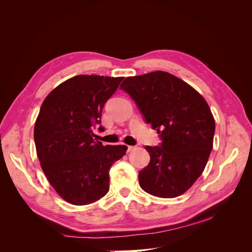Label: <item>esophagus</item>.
Returning a JSON list of instances; mask_svg holds the SVG:
<instances>
[{"instance_id":"34e87169","label":"esophagus","mask_w":252,"mask_h":252,"mask_svg":"<svg viewBox=\"0 0 252 252\" xmlns=\"http://www.w3.org/2000/svg\"><path fill=\"white\" fill-rule=\"evenodd\" d=\"M134 148H135L134 146H127V152H130V151H132Z\"/></svg>"}]
</instances>
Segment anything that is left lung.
Wrapping results in <instances>:
<instances>
[{
	"label": "left lung",
	"instance_id": "1",
	"mask_svg": "<svg viewBox=\"0 0 252 252\" xmlns=\"http://www.w3.org/2000/svg\"><path fill=\"white\" fill-rule=\"evenodd\" d=\"M161 143L146 146L149 164L139 172L141 188L158 197L179 196L202 174L212 149L216 124L205 98L165 71L128 77L121 84Z\"/></svg>",
	"mask_w": 252,
	"mask_h": 252
}]
</instances>
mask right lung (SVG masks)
<instances>
[{
    "mask_svg": "<svg viewBox=\"0 0 252 252\" xmlns=\"http://www.w3.org/2000/svg\"><path fill=\"white\" fill-rule=\"evenodd\" d=\"M122 80L75 75L53 89L41 106L33 133L36 155L51 186L68 203L88 205L103 197L111 166L126 154L125 145L103 146L93 139L104 104Z\"/></svg>",
    "mask_w": 252,
    "mask_h": 252,
    "instance_id": "1",
    "label": "right lung"
}]
</instances>
